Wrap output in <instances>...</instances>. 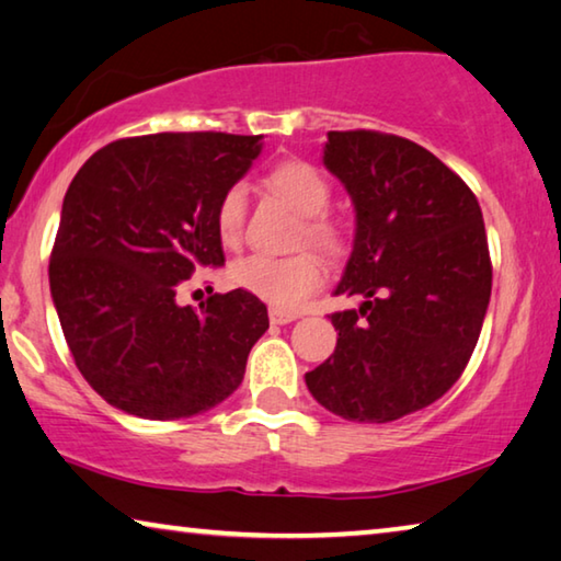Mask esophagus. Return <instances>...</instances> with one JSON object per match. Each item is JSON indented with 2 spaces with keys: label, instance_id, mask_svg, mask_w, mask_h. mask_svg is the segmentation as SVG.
Here are the masks:
<instances>
[{
  "label": "esophagus",
  "instance_id": "esophagus-1",
  "mask_svg": "<svg viewBox=\"0 0 561 561\" xmlns=\"http://www.w3.org/2000/svg\"><path fill=\"white\" fill-rule=\"evenodd\" d=\"M298 313H288V310H278V308H271V323L275 325H286L290 321H296Z\"/></svg>",
  "mask_w": 561,
  "mask_h": 561
}]
</instances>
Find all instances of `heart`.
I'll return each mask as SVG.
<instances>
[{
	"mask_svg": "<svg viewBox=\"0 0 561 561\" xmlns=\"http://www.w3.org/2000/svg\"><path fill=\"white\" fill-rule=\"evenodd\" d=\"M268 191L290 203L304 218L298 228V245H310L325 257L346 253V232L329 215L331 183L313 162L288 158L265 172ZM245 228V191L228 187L215 208V232L222 245H238ZM232 286L253 293L278 310H298L325 283V265L313 251L296 255H248L230 265Z\"/></svg>",
	"mask_w": 561,
	"mask_h": 561,
	"instance_id": "b5f03b06",
	"label": "heart"
}]
</instances>
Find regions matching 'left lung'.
Wrapping results in <instances>:
<instances>
[{
  "mask_svg": "<svg viewBox=\"0 0 561 561\" xmlns=\"http://www.w3.org/2000/svg\"><path fill=\"white\" fill-rule=\"evenodd\" d=\"M323 162L356 205V240L335 296L339 343L308 370L335 416L389 424L459 381L484 323L491 257L471 187L436 154L378 130H331Z\"/></svg>",
  "mask_w": 561,
  "mask_h": 561,
  "instance_id": "left-lung-1",
  "label": "left lung"
}]
</instances>
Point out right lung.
I'll return each mask as SVG.
<instances>
[{
  "label": "right lung",
  "mask_w": 561,
  "mask_h": 561,
  "mask_svg": "<svg viewBox=\"0 0 561 561\" xmlns=\"http://www.w3.org/2000/svg\"><path fill=\"white\" fill-rule=\"evenodd\" d=\"M261 135L158 133L98 150L67 187L49 288L67 346L94 391L142 419H187L238 389L268 308L243 288L180 306L197 268L222 265L220 195Z\"/></svg>",
  "instance_id": "obj_1"
}]
</instances>
